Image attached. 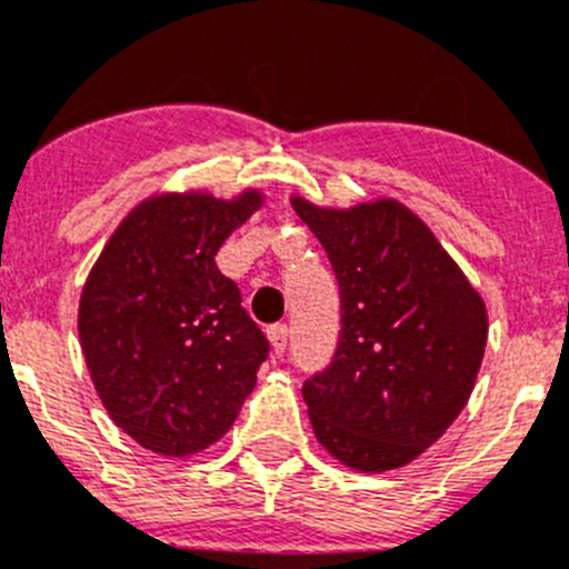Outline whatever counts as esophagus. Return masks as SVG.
<instances>
[{
    "instance_id": "34e87169",
    "label": "esophagus",
    "mask_w": 569,
    "mask_h": 569,
    "mask_svg": "<svg viewBox=\"0 0 569 569\" xmlns=\"http://www.w3.org/2000/svg\"><path fill=\"white\" fill-rule=\"evenodd\" d=\"M268 340H270V351H273L276 357H281L284 355V346H288V327H270Z\"/></svg>"
}]
</instances>
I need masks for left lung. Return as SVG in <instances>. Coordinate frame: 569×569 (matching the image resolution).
<instances>
[{
  "label": "left lung",
  "instance_id": "8db88e82",
  "mask_svg": "<svg viewBox=\"0 0 569 569\" xmlns=\"http://www.w3.org/2000/svg\"><path fill=\"white\" fill-rule=\"evenodd\" d=\"M340 288L332 366L305 382L323 450L357 472L416 461L472 397L489 338L483 296L397 198L349 209L290 198Z\"/></svg>",
  "mask_w": 569,
  "mask_h": 569
}]
</instances>
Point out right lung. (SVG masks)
<instances>
[{"label": "right lung", "mask_w": 569, "mask_h": 569, "mask_svg": "<svg viewBox=\"0 0 569 569\" xmlns=\"http://www.w3.org/2000/svg\"><path fill=\"white\" fill-rule=\"evenodd\" d=\"M262 203L253 187L156 192L91 264L78 307L91 382L113 425L156 456L212 447L257 386L268 340L214 257Z\"/></svg>", "instance_id": "right-lung-1"}]
</instances>
